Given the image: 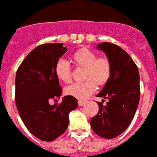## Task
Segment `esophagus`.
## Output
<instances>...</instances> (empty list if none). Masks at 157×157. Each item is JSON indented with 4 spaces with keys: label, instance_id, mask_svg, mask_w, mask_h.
<instances>
[{
    "label": "esophagus",
    "instance_id": "obj_1",
    "mask_svg": "<svg viewBox=\"0 0 157 157\" xmlns=\"http://www.w3.org/2000/svg\"><path fill=\"white\" fill-rule=\"evenodd\" d=\"M78 105H79V106H83V105H86V104L87 103V101H82V100H78Z\"/></svg>",
    "mask_w": 157,
    "mask_h": 157
}]
</instances>
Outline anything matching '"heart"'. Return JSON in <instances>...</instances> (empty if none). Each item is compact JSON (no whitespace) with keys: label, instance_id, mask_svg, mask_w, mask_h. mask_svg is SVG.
I'll return each instance as SVG.
<instances>
[{"label":"heart","instance_id":"obj_1","mask_svg":"<svg viewBox=\"0 0 157 157\" xmlns=\"http://www.w3.org/2000/svg\"><path fill=\"white\" fill-rule=\"evenodd\" d=\"M72 59L78 67L85 68L83 78L85 82L74 83L65 88L67 95L85 100L92 95L97 90L98 85H105L110 79L112 66L107 56H99L90 48H82L76 51ZM55 73L58 79L69 83L72 79V72L70 64L65 59H60L56 63Z\"/></svg>","mask_w":157,"mask_h":157}]
</instances>
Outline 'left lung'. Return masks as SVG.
I'll list each match as a JSON object with an SVG mask.
<instances>
[{"instance_id": "left-lung-1", "label": "left lung", "mask_w": 157, "mask_h": 157, "mask_svg": "<svg viewBox=\"0 0 157 157\" xmlns=\"http://www.w3.org/2000/svg\"><path fill=\"white\" fill-rule=\"evenodd\" d=\"M112 66L110 79L105 84L99 98L108 99L107 105H99L98 113L90 120L95 134L104 138H114L129 127L140 100L139 72L129 54L111 42L98 44Z\"/></svg>"}]
</instances>
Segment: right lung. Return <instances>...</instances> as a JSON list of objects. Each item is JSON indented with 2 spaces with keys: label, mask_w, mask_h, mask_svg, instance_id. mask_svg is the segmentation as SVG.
Segmentation results:
<instances>
[{
  "label": "right lung",
  "mask_w": 157,
  "mask_h": 157,
  "mask_svg": "<svg viewBox=\"0 0 157 157\" xmlns=\"http://www.w3.org/2000/svg\"><path fill=\"white\" fill-rule=\"evenodd\" d=\"M66 52L62 43L38 45L16 72V108L27 130L42 141H52L63 134L68 127L69 113L78 107L77 99L71 96L63 97L59 104L48 102L61 96L55 67Z\"/></svg>",
  "instance_id": "add662e5"
}]
</instances>
